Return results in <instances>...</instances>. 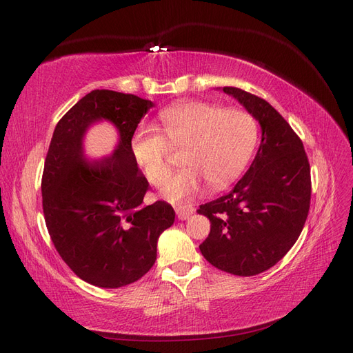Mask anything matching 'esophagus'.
Here are the masks:
<instances>
[{"instance_id": "obj_1", "label": "esophagus", "mask_w": 353, "mask_h": 353, "mask_svg": "<svg viewBox=\"0 0 353 353\" xmlns=\"http://www.w3.org/2000/svg\"><path fill=\"white\" fill-rule=\"evenodd\" d=\"M175 210H176L178 219H181V221L188 219V218L194 213V209L191 208L190 205H178V206L175 208Z\"/></svg>"}]
</instances>
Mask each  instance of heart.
Segmentation results:
<instances>
[{
	"mask_svg": "<svg viewBox=\"0 0 353 353\" xmlns=\"http://www.w3.org/2000/svg\"><path fill=\"white\" fill-rule=\"evenodd\" d=\"M156 126L141 125L131 137V153L153 185L170 174L169 145L184 147L185 165L169 181L163 194L172 201L194 197L206 183L228 187L248 168L258 148L259 123L243 109H223L206 101H178L159 113Z\"/></svg>",
	"mask_w": 353,
	"mask_h": 353,
	"instance_id": "heart-1",
	"label": "heart"
}]
</instances>
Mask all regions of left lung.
I'll list each match as a JSON object with an SVG mask.
<instances>
[{
    "label": "left lung",
    "mask_w": 353,
    "mask_h": 353,
    "mask_svg": "<svg viewBox=\"0 0 353 353\" xmlns=\"http://www.w3.org/2000/svg\"><path fill=\"white\" fill-rule=\"evenodd\" d=\"M262 128L253 163L228 194L197 210L210 232L200 252L215 268L240 276L270 270L301 236L311 205V166L303 143L263 99L223 87Z\"/></svg>",
    "instance_id": "1"
}]
</instances>
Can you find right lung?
I'll list each match as a JSON object with an SVG mask.
<instances>
[{
    "instance_id": "1",
    "label": "right lung",
    "mask_w": 353,
    "mask_h": 353,
    "mask_svg": "<svg viewBox=\"0 0 353 353\" xmlns=\"http://www.w3.org/2000/svg\"><path fill=\"white\" fill-rule=\"evenodd\" d=\"M150 100L110 90L82 97L59 121L42 172V210L61 259L81 280L117 288L140 280L156 262L157 240L175 221L163 200L144 205L150 184L131 153V137ZM108 119L120 131L115 153L85 164L81 138Z\"/></svg>"
}]
</instances>
